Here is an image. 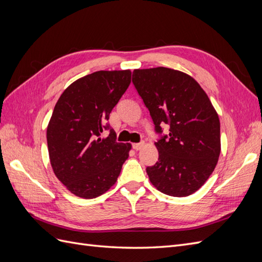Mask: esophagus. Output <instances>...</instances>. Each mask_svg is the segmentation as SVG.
Listing matches in <instances>:
<instances>
[{
  "label": "esophagus",
  "mask_w": 262,
  "mask_h": 262,
  "mask_svg": "<svg viewBox=\"0 0 262 262\" xmlns=\"http://www.w3.org/2000/svg\"><path fill=\"white\" fill-rule=\"evenodd\" d=\"M143 146H144V142H141V143H134V144H133V148L136 149V150L141 149Z\"/></svg>",
  "instance_id": "1"
}]
</instances>
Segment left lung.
<instances>
[{
  "mask_svg": "<svg viewBox=\"0 0 262 262\" xmlns=\"http://www.w3.org/2000/svg\"><path fill=\"white\" fill-rule=\"evenodd\" d=\"M132 82L153 119L169 136L155 142L158 162L146 168L161 192L187 196L209 179L221 153L220 119L207 93L193 77L158 67L133 71Z\"/></svg>",
  "mask_w": 262,
  "mask_h": 262,
  "instance_id": "left-lung-1",
  "label": "left lung"
}]
</instances>
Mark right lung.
<instances>
[{"label": "right lung", "instance_id": "obj_1", "mask_svg": "<svg viewBox=\"0 0 262 262\" xmlns=\"http://www.w3.org/2000/svg\"><path fill=\"white\" fill-rule=\"evenodd\" d=\"M131 83V71H97L78 78L61 94L47 126L54 175L71 193L84 199L104 194L120 175L130 143L100 134Z\"/></svg>", "mask_w": 262, "mask_h": 262}]
</instances>
